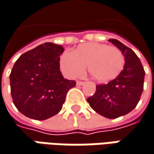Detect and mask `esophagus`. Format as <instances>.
<instances>
[{"label":"esophagus","instance_id":"1","mask_svg":"<svg viewBox=\"0 0 154 154\" xmlns=\"http://www.w3.org/2000/svg\"><path fill=\"white\" fill-rule=\"evenodd\" d=\"M84 84H85V82H83V81H77V85H83Z\"/></svg>","mask_w":154,"mask_h":154}]
</instances>
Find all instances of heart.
Here are the masks:
<instances>
[{
  "label": "heart",
  "instance_id": "heart-1",
  "mask_svg": "<svg viewBox=\"0 0 154 154\" xmlns=\"http://www.w3.org/2000/svg\"><path fill=\"white\" fill-rule=\"evenodd\" d=\"M124 65L125 56L121 50L99 42L80 44L72 53L65 51L60 57L61 69L68 77H81L88 66L90 75L99 83L118 77Z\"/></svg>",
  "mask_w": 154,
  "mask_h": 154
}]
</instances>
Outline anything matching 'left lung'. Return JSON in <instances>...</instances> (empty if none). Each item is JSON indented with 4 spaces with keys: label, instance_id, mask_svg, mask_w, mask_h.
I'll use <instances>...</instances> for the list:
<instances>
[{
    "label": "left lung",
    "instance_id": "1",
    "mask_svg": "<svg viewBox=\"0 0 154 154\" xmlns=\"http://www.w3.org/2000/svg\"><path fill=\"white\" fill-rule=\"evenodd\" d=\"M109 41L124 54V69L108 84L96 86L94 95L88 97L87 102L96 112L107 119H117L137 106L144 89L145 70L133 50L116 39Z\"/></svg>",
    "mask_w": 154,
    "mask_h": 154
}]
</instances>
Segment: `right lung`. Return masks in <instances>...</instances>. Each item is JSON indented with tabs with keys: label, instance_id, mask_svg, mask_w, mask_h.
Here are the masks:
<instances>
[{
	"label": "right lung",
	"instance_id": "add662e5",
	"mask_svg": "<svg viewBox=\"0 0 154 154\" xmlns=\"http://www.w3.org/2000/svg\"><path fill=\"white\" fill-rule=\"evenodd\" d=\"M62 45L45 42L23 54L9 75L13 102L28 118L44 120L61 111L76 81L63 78L60 71Z\"/></svg>",
	"mask_w": 154,
	"mask_h": 154
}]
</instances>
